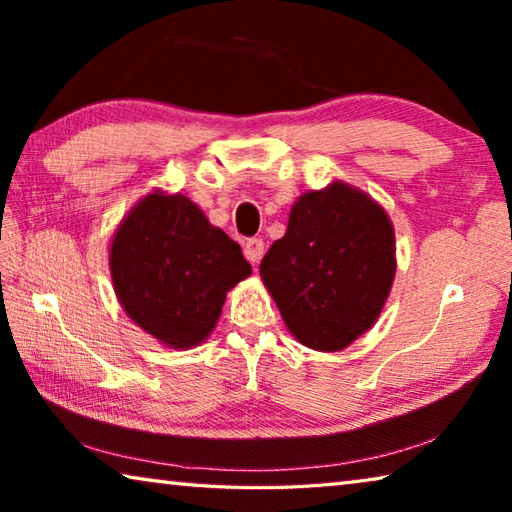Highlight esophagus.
Returning <instances> with one entry per match:
<instances>
[{
  "mask_svg": "<svg viewBox=\"0 0 512 512\" xmlns=\"http://www.w3.org/2000/svg\"><path fill=\"white\" fill-rule=\"evenodd\" d=\"M244 255L250 264H257L264 255V241L262 239H248L244 244Z\"/></svg>",
  "mask_w": 512,
  "mask_h": 512,
  "instance_id": "1",
  "label": "esophagus"
}]
</instances>
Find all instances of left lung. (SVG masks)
<instances>
[{"instance_id":"left-lung-1","label":"left lung","mask_w":512,"mask_h":512,"mask_svg":"<svg viewBox=\"0 0 512 512\" xmlns=\"http://www.w3.org/2000/svg\"><path fill=\"white\" fill-rule=\"evenodd\" d=\"M259 273L302 345L339 352L377 323L391 293L393 223L368 194L336 180L298 198Z\"/></svg>"}]
</instances>
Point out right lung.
I'll return each mask as SVG.
<instances>
[{"instance_id": "1", "label": "right lung", "mask_w": 512, "mask_h": 512, "mask_svg": "<svg viewBox=\"0 0 512 512\" xmlns=\"http://www.w3.org/2000/svg\"><path fill=\"white\" fill-rule=\"evenodd\" d=\"M110 275L133 323L169 348L203 343L235 284L250 275L237 241L183 194L153 192L112 237Z\"/></svg>"}]
</instances>
